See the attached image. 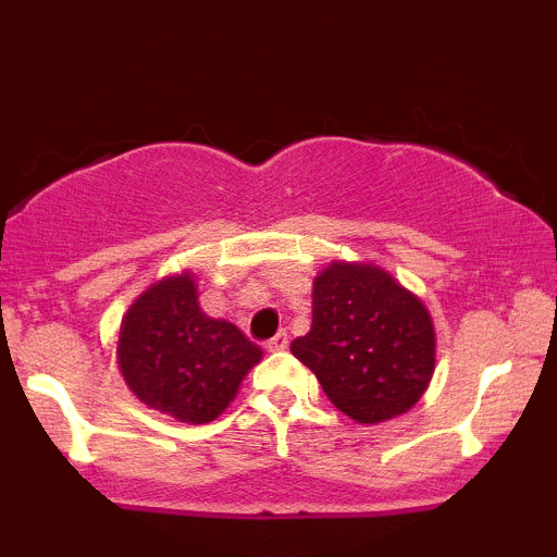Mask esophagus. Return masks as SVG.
<instances>
[{
    "mask_svg": "<svg viewBox=\"0 0 557 557\" xmlns=\"http://www.w3.org/2000/svg\"><path fill=\"white\" fill-rule=\"evenodd\" d=\"M287 332L280 330L277 335L272 337V341H267V350H272V354H280V350H287Z\"/></svg>",
    "mask_w": 557,
    "mask_h": 557,
    "instance_id": "34e87169",
    "label": "esophagus"
}]
</instances>
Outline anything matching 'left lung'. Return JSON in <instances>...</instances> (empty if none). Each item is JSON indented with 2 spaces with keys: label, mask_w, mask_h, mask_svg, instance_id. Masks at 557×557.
<instances>
[{
  "label": "left lung",
  "mask_w": 557,
  "mask_h": 557,
  "mask_svg": "<svg viewBox=\"0 0 557 557\" xmlns=\"http://www.w3.org/2000/svg\"><path fill=\"white\" fill-rule=\"evenodd\" d=\"M311 330L290 345L332 406L380 424L417 406L434 374V324L421 300L374 264H332L314 280Z\"/></svg>",
  "instance_id": "obj_1"
}]
</instances>
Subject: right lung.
Returning <instances> with one entry per match:
<instances>
[{"mask_svg":"<svg viewBox=\"0 0 557 557\" xmlns=\"http://www.w3.org/2000/svg\"><path fill=\"white\" fill-rule=\"evenodd\" d=\"M259 361L261 348L235 324L203 314L190 272L140 293L120 327L125 385L140 403L185 424L220 417Z\"/></svg>","mask_w":557,"mask_h":557,"instance_id":"1","label":"right lung"}]
</instances>
